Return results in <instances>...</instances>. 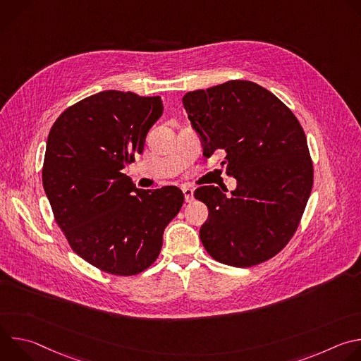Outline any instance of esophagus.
Masks as SVG:
<instances>
[{
  "mask_svg": "<svg viewBox=\"0 0 361 361\" xmlns=\"http://www.w3.org/2000/svg\"><path fill=\"white\" fill-rule=\"evenodd\" d=\"M183 192L185 202H192L194 201V188L191 185H183Z\"/></svg>",
  "mask_w": 361,
  "mask_h": 361,
  "instance_id": "1",
  "label": "esophagus"
}]
</instances>
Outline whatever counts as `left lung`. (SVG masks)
Masks as SVG:
<instances>
[{"label":"left lung","instance_id":"left-lung-1","mask_svg":"<svg viewBox=\"0 0 361 361\" xmlns=\"http://www.w3.org/2000/svg\"><path fill=\"white\" fill-rule=\"evenodd\" d=\"M183 104L204 156L224 151L226 173L237 180L230 195L214 185L194 191L210 212L200 228L204 248L233 267L270 260L297 231L313 188L301 124L273 92L244 80L190 91Z\"/></svg>","mask_w":361,"mask_h":361}]
</instances>
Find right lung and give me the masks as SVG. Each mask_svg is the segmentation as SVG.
<instances>
[{"label": "right lung", "mask_w": 361, "mask_h": 361, "mask_svg": "<svg viewBox=\"0 0 361 361\" xmlns=\"http://www.w3.org/2000/svg\"><path fill=\"white\" fill-rule=\"evenodd\" d=\"M163 114L160 97L101 91L68 107L48 134L42 185L70 247L91 266L135 276L161 251L178 187L137 188L123 173Z\"/></svg>", "instance_id": "add662e5"}]
</instances>
